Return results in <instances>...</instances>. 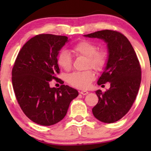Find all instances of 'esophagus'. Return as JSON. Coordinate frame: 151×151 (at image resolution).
Returning <instances> with one entry per match:
<instances>
[{"mask_svg": "<svg viewBox=\"0 0 151 151\" xmlns=\"http://www.w3.org/2000/svg\"><path fill=\"white\" fill-rule=\"evenodd\" d=\"M80 93L83 95V96H86V95H87L88 93V92L86 91H82L80 92Z\"/></svg>", "mask_w": 151, "mask_h": 151, "instance_id": "obj_1", "label": "esophagus"}]
</instances>
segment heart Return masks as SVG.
<instances>
[{"instance_id": "heart-1", "label": "heart", "mask_w": 151, "mask_h": 151, "mask_svg": "<svg viewBox=\"0 0 151 151\" xmlns=\"http://www.w3.org/2000/svg\"><path fill=\"white\" fill-rule=\"evenodd\" d=\"M73 51L77 55L87 58L86 67L100 71L106 63V53L103 51H97V46L94 43L87 40H82L73 46ZM57 63L62 69L69 71L72 65V58L67 50L60 51L57 56ZM95 74L92 70L73 72L67 76V82L74 87L85 89L89 87L93 80Z\"/></svg>"}]
</instances>
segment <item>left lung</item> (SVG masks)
Segmentation results:
<instances>
[{
  "label": "left lung",
  "instance_id": "8db88e82",
  "mask_svg": "<svg viewBox=\"0 0 151 151\" xmlns=\"http://www.w3.org/2000/svg\"><path fill=\"white\" fill-rule=\"evenodd\" d=\"M84 36L102 39L107 45L108 59L98 84L110 82L111 86L104 93L96 91L99 100L92 112L100 122H115L129 112L137 95L142 74L139 60L131 42L121 33L106 29Z\"/></svg>",
  "mask_w": 151,
  "mask_h": 151
}]
</instances>
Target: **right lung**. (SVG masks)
<instances>
[{
  "instance_id": "1",
  "label": "right lung",
  "mask_w": 151,
  "mask_h": 151,
  "mask_svg": "<svg viewBox=\"0 0 151 151\" xmlns=\"http://www.w3.org/2000/svg\"><path fill=\"white\" fill-rule=\"evenodd\" d=\"M69 42L65 36L40 34L22 47L12 69L16 98L26 116L34 122L51 126L61 121L78 91L68 85L50 87L59 73L57 56Z\"/></svg>"
}]
</instances>
